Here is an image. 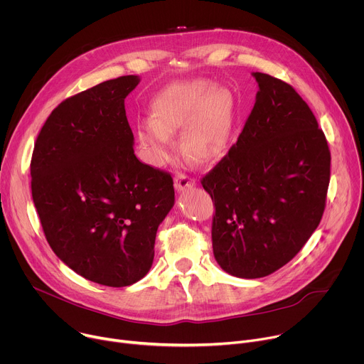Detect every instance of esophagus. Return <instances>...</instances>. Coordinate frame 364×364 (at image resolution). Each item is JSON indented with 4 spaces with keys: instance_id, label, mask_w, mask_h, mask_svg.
Here are the masks:
<instances>
[{
    "instance_id": "1",
    "label": "esophagus",
    "mask_w": 364,
    "mask_h": 364,
    "mask_svg": "<svg viewBox=\"0 0 364 364\" xmlns=\"http://www.w3.org/2000/svg\"><path fill=\"white\" fill-rule=\"evenodd\" d=\"M173 182H175V189L178 192H183V191H188L195 186V182L191 178H188L186 175H178Z\"/></svg>"
}]
</instances>
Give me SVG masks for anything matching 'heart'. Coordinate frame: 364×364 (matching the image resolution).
I'll return each mask as SVG.
<instances>
[{
	"instance_id": "b5f03b06",
	"label": "heart",
	"mask_w": 364,
	"mask_h": 364,
	"mask_svg": "<svg viewBox=\"0 0 364 364\" xmlns=\"http://www.w3.org/2000/svg\"><path fill=\"white\" fill-rule=\"evenodd\" d=\"M153 119L139 122L136 141L147 163L161 167L175 156L173 134L182 133V150L200 166L226 156L233 125V96L210 81L176 82L153 102Z\"/></svg>"
}]
</instances>
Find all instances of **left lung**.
<instances>
[{
    "instance_id": "1",
    "label": "left lung",
    "mask_w": 364,
    "mask_h": 364,
    "mask_svg": "<svg viewBox=\"0 0 364 364\" xmlns=\"http://www.w3.org/2000/svg\"><path fill=\"white\" fill-rule=\"evenodd\" d=\"M258 93L229 154L203 178L215 205L213 252L239 278L293 259L325 210L331 154L306 102L287 82L252 73Z\"/></svg>"
}]
</instances>
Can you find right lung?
<instances>
[{"label":"right lung","mask_w":364,"mask_h":364,"mask_svg":"<svg viewBox=\"0 0 364 364\" xmlns=\"http://www.w3.org/2000/svg\"><path fill=\"white\" fill-rule=\"evenodd\" d=\"M138 82L122 75L64 100L31 163L33 203L55 255L109 287L150 271L157 229L175 204L172 176L134 154L125 97Z\"/></svg>","instance_id":"add662e5"}]
</instances>
